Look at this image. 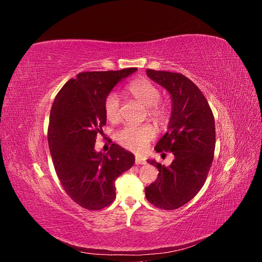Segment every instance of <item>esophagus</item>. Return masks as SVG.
Instances as JSON below:
<instances>
[{"instance_id": "esophagus-1", "label": "esophagus", "mask_w": 262, "mask_h": 262, "mask_svg": "<svg viewBox=\"0 0 262 262\" xmlns=\"http://www.w3.org/2000/svg\"><path fill=\"white\" fill-rule=\"evenodd\" d=\"M146 162L143 157L141 156H136V164L137 165H144Z\"/></svg>"}]
</instances>
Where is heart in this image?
<instances>
[{
  "mask_svg": "<svg viewBox=\"0 0 262 262\" xmlns=\"http://www.w3.org/2000/svg\"><path fill=\"white\" fill-rule=\"evenodd\" d=\"M128 91L134 98L148 108V117L156 123L163 124L168 120V110L158 104L162 95L155 85L146 80H138L128 86ZM104 112L108 121L116 123L120 120V97L117 93L112 92L107 95L104 101ZM155 128L150 124L125 125L116 132L115 139L123 147L140 153L155 137Z\"/></svg>",
  "mask_w": 262,
  "mask_h": 262,
  "instance_id": "b5f03b06",
  "label": "heart"
}]
</instances>
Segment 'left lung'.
Masks as SVG:
<instances>
[{"label": "left lung", "instance_id": "left-lung-1", "mask_svg": "<svg viewBox=\"0 0 262 262\" xmlns=\"http://www.w3.org/2000/svg\"><path fill=\"white\" fill-rule=\"evenodd\" d=\"M146 74L170 94L168 130L155 150L171 152L175 160L168 167L154 160L147 161L156 166L158 176L145 187V195L157 208L175 210L191 200L204 185L215 149V123L208 100L188 77L150 69Z\"/></svg>", "mask_w": 262, "mask_h": 262}]
</instances>
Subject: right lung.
Returning <instances> with one entry per match:
<instances>
[{"label":"right lung","instance_id":"add662e5","mask_svg":"<svg viewBox=\"0 0 262 262\" xmlns=\"http://www.w3.org/2000/svg\"><path fill=\"white\" fill-rule=\"evenodd\" d=\"M137 70L77 74L52 104L48 142L54 169L68 195L84 209L100 210L114 202L116 179L134 164V155L118 144L105 154L95 150V142L106 124V96Z\"/></svg>","mask_w":262,"mask_h":262}]
</instances>
